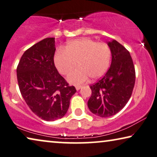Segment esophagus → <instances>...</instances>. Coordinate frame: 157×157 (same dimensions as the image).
Returning <instances> with one entry per match:
<instances>
[{
    "label": "esophagus",
    "mask_w": 157,
    "mask_h": 157,
    "mask_svg": "<svg viewBox=\"0 0 157 157\" xmlns=\"http://www.w3.org/2000/svg\"><path fill=\"white\" fill-rule=\"evenodd\" d=\"M75 87H76V90H80V89H81V88H82V86H79V85H77Z\"/></svg>",
    "instance_id": "1"
}]
</instances>
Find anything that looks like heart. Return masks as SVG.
Returning a JSON list of instances; mask_svg holds the SVG:
<instances>
[{
	"label": "heart",
	"mask_w": 157,
	"mask_h": 157,
	"mask_svg": "<svg viewBox=\"0 0 157 157\" xmlns=\"http://www.w3.org/2000/svg\"><path fill=\"white\" fill-rule=\"evenodd\" d=\"M110 60L111 50L107 44L90 38L70 41L65 50H57L54 57L57 69L63 75L70 73L78 63L79 67L67 78L73 85L85 82L90 76L92 79L101 78L109 69Z\"/></svg>",
	"instance_id": "heart-1"
}]
</instances>
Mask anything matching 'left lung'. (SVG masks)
Segmentation results:
<instances>
[{"label":"left lung","instance_id":"1","mask_svg":"<svg viewBox=\"0 0 157 157\" xmlns=\"http://www.w3.org/2000/svg\"><path fill=\"white\" fill-rule=\"evenodd\" d=\"M112 52L111 66L100 79L90 86L87 101L92 113L108 117L118 113L131 98L135 84V69L129 52L115 40L107 43Z\"/></svg>","mask_w":157,"mask_h":157}]
</instances>
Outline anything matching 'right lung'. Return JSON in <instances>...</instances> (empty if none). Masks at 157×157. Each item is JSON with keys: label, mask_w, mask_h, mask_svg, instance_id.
I'll return each instance as SVG.
<instances>
[{"label": "right lung", "mask_w": 157, "mask_h": 157, "mask_svg": "<svg viewBox=\"0 0 157 157\" xmlns=\"http://www.w3.org/2000/svg\"><path fill=\"white\" fill-rule=\"evenodd\" d=\"M55 37L42 40L24 52L17 67V83L24 100L34 114L45 121L65 116L76 92L55 66Z\"/></svg>", "instance_id": "right-lung-1"}]
</instances>
